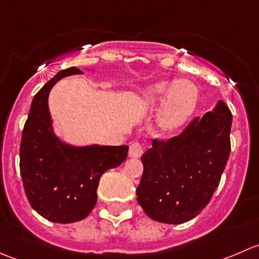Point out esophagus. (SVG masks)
I'll list each match as a JSON object with an SVG mask.
<instances>
[{
	"label": "esophagus",
	"mask_w": 259,
	"mask_h": 259,
	"mask_svg": "<svg viewBox=\"0 0 259 259\" xmlns=\"http://www.w3.org/2000/svg\"><path fill=\"white\" fill-rule=\"evenodd\" d=\"M143 153H144V148H143V145L140 144V143L134 142L130 144L129 146L130 158H140V156L143 155Z\"/></svg>",
	"instance_id": "1"
}]
</instances>
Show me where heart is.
I'll return each instance as SVG.
<instances>
[{
  "mask_svg": "<svg viewBox=\"0 0 259 259\" xmlns=\"http://www.w3.org/2000/svg\"><path fill=\"white\" fill-rule=\"evenodd\" d=\"M199 88L192 80L161 81L139 91V100L149 108L160 105L156 124L164 133H173L194 115L199 104Z\"/></svg>",
  "mask_w": 259,
  "mask_h": 259,
  "instance_id": "obj_1",
  "label": "heart"
}]
</instances>
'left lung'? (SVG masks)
Segmentation results:
<instances>
[{
  "instance_id": "left-lung-1",
  "label": "left lung",
  "mask_w": 259,
  "mask_h": 259,
  "mask_svg": "<svg viewBox=\"0 0 259 259\" xmlns=\"http://www.w3.org/2000/svg\"><path fill=\"white\" fill-rule=\"evenodd\" d=\"M231 126V110L219 100L178 137L154 140L142 156L144 170L137 188V200L146 215L182 224L207 207L228 161Z\"/></svg>"
}]
</instances>
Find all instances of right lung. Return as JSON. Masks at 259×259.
<instances>
[{"instance_id": "right-lung-1", "label": "right lung", "mask_w": 259, "mask_h": 259, "mask_svg": "<svg viewBox=\"0 0 259 259\" xmlns=\"http://www.w3.org/2000/svg\"><path fill=\"white\" fill-rule=\"evenodd\" d=\"M76 67L57 72L31 104L22 132L20 171L31 207L54 223H74L89 215L98 200L99 180L126 159V145H74L54 130L49 95L64 77L80 75Z\"/></svg>"}]
</instances>
